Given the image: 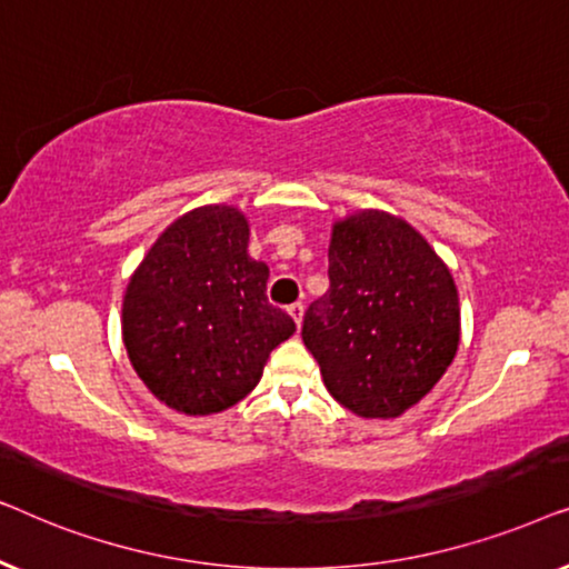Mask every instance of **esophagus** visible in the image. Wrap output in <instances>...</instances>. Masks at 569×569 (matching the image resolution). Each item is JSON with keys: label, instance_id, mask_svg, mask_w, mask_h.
Instances as JSON below:
<instances>
[{"label": "esophagus", "instance_id": "obj_1", "mask_svg": "<svg viewBox=\"0 0 569 569\" xmlns=\"http://www.w3.org/2000/svg\"><path fill=\"white\" fill-rule=\"evenodd\" d=\"M287 310H290V316L295 318V323H302V313H306V306H302V302H292V306L290 308H287Z\"/></svg>", "mask_w": 569, "mask_h": 569}]
</instances>
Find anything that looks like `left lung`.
<instances>
[{"label":"left lung","instance_id":"1","mask_svg":"<svg viewBox=\"0 0 569 569\" xmlns=\"http://www.w3.org/2000/svg\"><path fill=\"white\" fill-rule=\"evenodd\" d=\"M329 282L302 321L326 388L357 417L403 415L456 357L461 308L448 267L411 224L365 209L333 224Z\"/></svg>","mask_w":569,"mask_h":569}]
</instances>
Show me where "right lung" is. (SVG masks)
I'll list each match as a JSON object with an SVG mask.
<instances>
[{"mask_svg": "<svg viewBox=\"0 0 569 569\" xmlns=\"http://www.w3.org/2000/svg\"><path fill=\"white\" fill-rule=\"evenodd\" d=\"M269 269L248 256L232 207L178 217L123 295V345L137 376L170 409L201 417L246 399L295 321L267 300Z\"/></svg>", "mask_w": 569, "mask_h": 569, "instance_id": "add662e5", "label": "right lung"}]
</instances>
